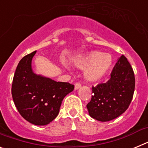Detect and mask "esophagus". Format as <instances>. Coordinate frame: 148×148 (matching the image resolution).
Masks as SVG:
<instances>
[{
    "instance_id": "1",
    "label": "esophagus",
    "mask_w": 148,
    "mask_h": 148,
    "mask_svg": "<svg viewBox=\"0 0 148 148\" xmlns=\"http://www.w3.org/2000/svg\"><path fill=\"white\" fill-rule=\"evenodd\" d=\"M81 87H82V84L80 83H76L75 84V90H78L79 88H81Z\"/></svg>"
}]
</instances>
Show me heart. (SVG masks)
Returning <instances> with one entry per match:
<instances>
[{
  "mask_svg": "<svg viewBox=\"0 0 148 148\" xmlns=\"http://www.w3.org/2000/svg\"><path fill=\"white\" fill-rule=\"evenodd\" d=\"M78 66L85 70V77L91 82L99 81L104 77L113 65V58L108 53L92 51L76 62Z\"/></svg>",
  "mask_w": 148,
  "mask_h": 148,
  "instance_id": "heart-1",
  "label": "heart"
}]
</instances>
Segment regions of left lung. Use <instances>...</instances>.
I'll return each instance as SVG.
<instances>
[{
	"instance_id": "1",
	"label": "left lung",
	"mask_w": 148,
	"mask_h": 148,
	"mask_svg": "<svg viewBox=\"0 0 148 148\" xmlns=\"http://www.w3.org/2000/svg\"><path fill=\"white\" fill-rule=\"evenodd\" d=\"M92 99L87 104L89 115L94 119L108 121L127 109L135 90L134 73L126 57L121 56L105 83L92 87Z\"/></svg>"
}]
</instances>
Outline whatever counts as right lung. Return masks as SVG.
Segmentation results:
<instances>
[{"instance_id": "add662e5", "label": "right lung", "mask_w": 148, "mask_h": 148, "mask_svg": "<svg viewBox=\"0 0 148 148\" xmlns=\"http://www.w3.org/2000/svg\"><path fill=\"white\" fill-rule=\"evenodd\" d=\"M35 53L36 51L27 55L18 63L12 95L24 119L35 125H46L57 117L63 99L74 90V85L35 74L32 68Z\"/></svg>"}]
</instances>
